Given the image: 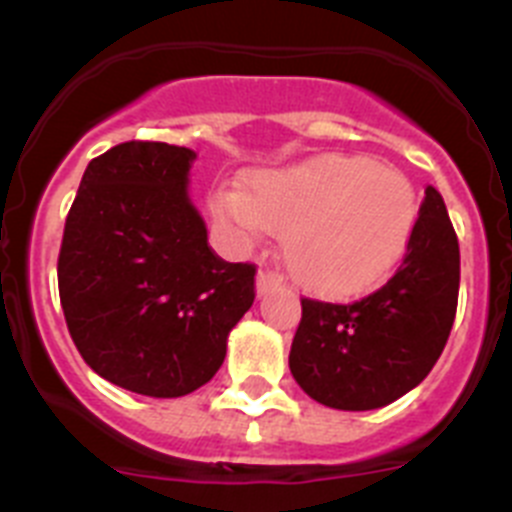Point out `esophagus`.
Wrapping results in <instances>:
<instances>
[{"label": "esophagus", "instance_id": "34e87169", "mask_svg": "<svg viewBox=\"0 0 512 512\" xmlns=\"http://www.w3.org/2000/svg\"><path fill=\"white\" fill-rule=\"evenodd\" d=\"M279 284H282V279H279L277 271L261 269V271H259V277H256V292H259V295H266L269 289L279 287Z\"/></svg>", "mask_w": 512, "mask_h": 512}]
</instances>
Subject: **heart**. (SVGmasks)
Masks as SVG:
<instances>
[{
    "label": "heart",
    "mask_w": 512,
    "mask_h": 512,
    "mask_svg": "<svg viewBox=\"0 0 512 512\" xmlns=\"http://www.w3.org/2000/svg\"><path fill=\"white\" fill-rule=\"evenodd\" d=\"M212 205L251 233H284L289 274L325 297L364 295L390 277L420 212L402 171L343 153L256 171L241 194L220 192Z\"/></svg>",
    "instance_id": "1"
}]
</instances>
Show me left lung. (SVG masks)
<instances>
[{"label": "left lung", "instance_id": "obj_1", "mask_svg": "<svg viewBox=\"0 0 512 512\" xmlns=\"http://www.w3.org/2000/svg\"><path fill=\"white\" fill-rule=\"evenodd\" d=\"M456 302L459 241L443 197L428 187L390 282L348 305L302 300L292 377L328 408H384L428 377L449 341Z\"/></svg>", "mask_w": 512, "mask_h": 512}]
</instances>
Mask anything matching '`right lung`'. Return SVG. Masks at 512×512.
<instances>
[{"label": "right lung", "instance_id": "right-lung-1", "mask_svg": "<svg viewBox=\"0 0 512 512\" xmlns=\"http://www.w3.org/2000/svg\"><path fill=\"white\" fill-rule=\"evenodd\" d=\"M192 161L194 151L158 140L92 158L58 253V295L81 359L146 397L210 382L256 297V266L207 246L187 194Z\"/></svg>", "mask_w": 512, "mask_h": 512}]
</instances>
